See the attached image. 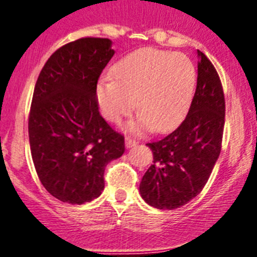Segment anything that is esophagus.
Returning <instances> with one entry per match:
<instances>
[{
  "instance_id": "34e87169",
  "label": "esophagus",
  "mask_w": 257,
  "mask_h": 257,
  "mask_svg": "<svg viewBox=\"0 0 257 257\" xmlns=\"http://www.w3.org/2000/svg\"><path fill=\"white\" fill-rule=\"evenodd\" d=\"M138 144H139V142L133 139L131 136H127L126 138V148H133V147H136Z\"/></svg>"
}]
</instances>
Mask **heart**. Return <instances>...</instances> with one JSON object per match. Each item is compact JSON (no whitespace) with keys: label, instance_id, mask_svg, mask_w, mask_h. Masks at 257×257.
I'll list each match as a JSON object with an SVG mask.
<instances>
[{"label":"heart","instance_id":"obj_1","mask_svg":"<svg viewBox=\"0 0 257 257\" xmlns=\"http://www.w3.org/2000/svg\"><path fill=\"white\" fill-rule=\"evenodd\" d=\"M113 78L97 85V101L106 121L119 123L136 106L142 110L128 128L167 131L181 121L192 103L197 70L184 54L143 47L112 68Z\"/></svg>","mask_w":257,"mask_h":257}]
</instances>
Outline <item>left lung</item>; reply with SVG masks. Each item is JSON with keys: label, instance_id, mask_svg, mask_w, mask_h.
I'll use <instances>...</instances> for the list:
<instances>
[{"label": "left lung", "instance_id": "8db88e82", "mask_svg": "<svg viewBox=\"0 0 257 257\" xmlns=\"http://www.w3.org/2000/svg\"><path fill=\"white\" fill-rule=\"evenodd\" d=\"M197 88L187 117L162 139L148 143L153 165L140 183V194L158 210H175L202 192L221 151L225 99L221 81L198 50Z\"/></svg>", "mask_w": 257, "mask_h": 257}]
</instances>
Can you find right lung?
<instances>
[{
    "label": "right lung",
    "instance_id": "add662e5",
    "mask_svg": "<svg viewBox=\"0 0 257 257\" xmlns=\"http://www.w3.org/2000/svg\"><path fill=\"white\" fill-rule=\"evenodd\" d=\"M113 55L108 38H79L50 56L35 86L28 121L32 158L45 189L70 205L100 196L106 165L124 152L123 135L101 117L96 96Z\"/></svg>",
    "mask_w": 257,
    "mask_h": 257
}]
</instances>
